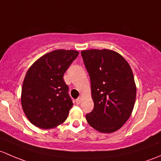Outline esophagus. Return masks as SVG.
<instances>
[{"label":"esophagus","mask_w":161,"mask_h":161,"mask_svg":"<svg viewBox=\"0 0 161 161\" xmlns=\"http://www.w3.org/2000/svg\"><path fill=\"white\" fill-rule=\"evenodd\" d=\"M81 100H82V97H79L76 100V102H77V104H80L81 102Z\"/></svg>","instance_id":"obj_1"}]
</instances>
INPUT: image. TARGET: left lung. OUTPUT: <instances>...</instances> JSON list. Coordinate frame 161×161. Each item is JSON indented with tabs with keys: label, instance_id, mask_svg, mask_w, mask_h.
<instances>
[{
	"label": "left lung",
	"instance_id": "obj_1",
	"mask_svg": "<svg viewBox=\"0 0 161 161\" xmlns=\"http://www.w3.org/2000/svg\"><path fill=\"white\" fill-rule=\"evenodd\" d=\"M91 79L94 109L86 115L94 130L111 133L130 117L135 105L136 87L130 64L111 49L81 51Z\"/></svg>",
	"mask_w": 161,
	"mask_h": 161
}]
</instances>
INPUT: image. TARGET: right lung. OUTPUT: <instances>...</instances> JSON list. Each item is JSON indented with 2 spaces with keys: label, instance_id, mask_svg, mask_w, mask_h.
Instances as JSON below:
<instances>
[{
  "label": "right lung",
  "instance_id": "obj_1",
  "mask_svg": "<svg viewBox=\"0 0 161 161\" xmlns=\"http://www.w3.org/2000/svg\"><path fill=\"white\" fill-rule=\"evenodd\" d=\"M76 50L56 49L38 59L28 69L21 102L29 122L42 130L64 123L73 102L64 74L77 57Z\"/></svg>",
  "mask_w": 161,
  "mask_h": 161
}]
</instances>
